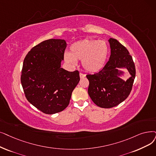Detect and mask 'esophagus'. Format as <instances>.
I'll list each match as a JSON object with an SVG mask.
<instances>
[{
    "instance_id": "34e87169",
    "label": "esophagus",
    "mask_w": 156,
    "mask_h": 156,
    "mask_svg": "<svg viewBox=\"0 0 156 156\" xmlns=\"http://www.w3.org/2000/svg\"><path fill=\"white\" fill-rule=\"evenodd\" d=\"M85 74H83V73H80V78H84V77H85Z\"/></svg>"
}]
</instances>
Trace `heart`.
I'll list each match as a JSON object with an SVG mask.
<instances>
[{
  "instance_id": "b5f03b06",
  "label": "heart",
  "mask_w": 156,
  "mask_h": 156,
  "mask_svg": "<svg viewBox=\"0 0 156 156\" xmlns=\"http://www.w3.org/2000/svg\"><path fill=\"white\" fill-rule=\"evenodd\" d=\"M108 54V47L104 41L84 39L73 43L70 53H65V61L71 66L82 60L83 68L89 72H97L103 68Z\"/></svg>"
}]
</instances>
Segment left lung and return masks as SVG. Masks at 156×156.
Here are the masks:
<instances>
[{
  "instance_id": "left-lung-1",
  "label": "left lung",
  "mask_w": 156,
  "mask_h": 156,
  "mask_svg": "<svg viewBox=\"0 0 156 156\" xmlns=\"http://www.w3.org/2000/svg\"><path fill=\"white\" fill-rule=\"evenodd\" d=\"M111 55L109 60L99 72L86 76L89 81L88 93L97 106L110 108L121 103L132 90L136 69L133 58L124 46L110 38ZM126 67L132 76L126 82L118 76L122 73L117 68Z\"/></svg>"
}]
</instances>
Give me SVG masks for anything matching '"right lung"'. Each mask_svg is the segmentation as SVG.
I'll return each instance as SVG.
<instances>
[{
  "label": "right lung",
  "mask_w": 156,
  "mask_h": 156,
  "mask_svg": "<svg viewBox=\"0 0 156 156\" xmlns=\"http://www.w3.org/2000/svg\"><path fill=\"white\" fill-rule=\"evenodd\" d=\"M66 46L64 39L46 40L33 47L23 60L21 83L25 97L46 114L63 111L80 81L78 71L60 67Z\"/></svg>",
  "instance_id": "obj_1"
}]
</instances>
